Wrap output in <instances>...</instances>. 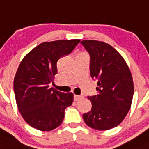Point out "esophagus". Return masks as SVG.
Listing matches in <instances>:
<instances>
[{"instance_id":"esophagus-1","label":"esophagus","mask_w":149,"mask_h":149,"mask_svg":"<svg viewBox=\"0 0 149 149\" xmlns=\"http://www.w3.org/2000/svg\"><path fill=\"white\" fill-rule=\"evenodd\" d=\"M81 99V97L79 95H74L73 96V100H74V101H78L79 100Z\"/></svg>"}]
</instances>
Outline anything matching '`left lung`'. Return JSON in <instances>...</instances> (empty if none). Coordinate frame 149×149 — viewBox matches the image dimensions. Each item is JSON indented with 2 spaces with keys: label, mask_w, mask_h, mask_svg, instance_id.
Here are the masks:
<instances>
[{
  "label": "left lung",
  "mask_w": 149,
  "mask_h": 149,
  "mask_svg": "<svg viewBox=\"0 0 149 149\" xmlns=\"http://www.w3.org/2000/svg\"><path fill=\"white\" fill-rule=\"evenodd\" d=\"M81 44L90 54L91 77L97 82L98 91L87 97L92 108L83 118L93 129H111L122 122L132 105V73L122 56L109 44L96 40H84Z\"/></svg>",
  "instance_id": "left-lung-1"
}]
</instances>
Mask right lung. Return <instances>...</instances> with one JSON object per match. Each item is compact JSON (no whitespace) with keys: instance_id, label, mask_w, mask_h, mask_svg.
<instances>
[{"instance_id":"add662e5","label":"right lung","mask_w":149,"mask_h":149,"mask_svg":"<svg viewBox=\"0 0 149 149\" xmlns=\"http://www.w3.org/2000/svg\"><path fill=\"white\" fill-rule=\"evenodd\" d=\"M79 39L43 42L29 52L20 63L14 79V91L20 113L34 128L51 131L62 124L73 94L49 88L57 73V62L68 56Z\"/></svg>"}]
</instances>
